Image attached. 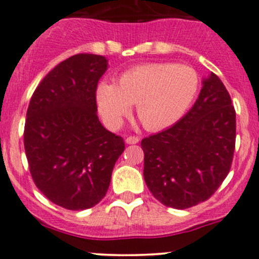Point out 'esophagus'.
<instances>
[{"instance_id":"obj_1","label":"esophagus","mask_w":259,"mask_h":259,"mask_svg":"<svg viewBox=\"0 0 259 259\" xmlns=\"http://www.w3.org/2000/svg\"><path fill=\"white\" fill-rule=\"evenodd\" d=\"M125 142H126L127 144H137V143H139V138H138V137H127L126 139H125Z\"/></svg>"}]
</instances>
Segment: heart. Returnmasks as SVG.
<instances>
[{
  "instance_id": "obj_1",
  "label": "heart",
  "mask_w": 259,
  "mask_h": 259,
  "mask_svg": "<svg viewBox=\"0 0 259 259\" xmlns=\"http://www.w3.org/2000/svg\"><path fill=\"white\" fill-rule=\"evenodd\" d=\"M199 74L176 63H145L122 72L117 83L101 82L96 102L104 121L119 127L135 105L137 116L148 130H160L186 114L199 91Z\"/></svg>"
}]
</instances>
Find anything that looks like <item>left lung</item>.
Segmentation results:
<instances>
[{
  "mask_svg": "<svg viewBox=\"0 0 259 259\" xmlns=\"http://www.w3.org/2000/svg\"><path fill=\"white\" fill-rule=\"evenodd\" d=\"M235 110L215 73L192 109L169 129L144 138V180L163 205L188 209L209 200L232 167Z\"/></svg>",
  "mask_w": 259,
  "mask_h": 259,
  "instance_id": "left-lung-1",
  "label": "left lung"
}]
</instances>
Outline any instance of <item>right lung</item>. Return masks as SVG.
I'll return each instance as SVG.
<instances>
[{
    "instance_id": "add662e5",
    "label": "right lung",
    "mask_w": 259,
    "mask_h": 259,
    "mask_svg": "<svg viewBox=\"0 0 259 259\" xmlns=\"http://www.w3.org/2000/svg\"><path fill=\"white\" fill-rule=\"evenodd\" d=\"M107 69L102 55L76 54L42 78L26 112L24 145L34 183L67 210L99 204L109 190L124 139L102 126L96 90Z\"/></svg>"
}]
</instances>
